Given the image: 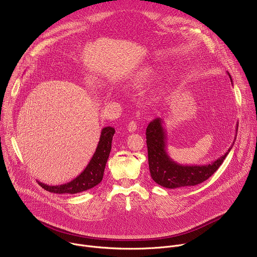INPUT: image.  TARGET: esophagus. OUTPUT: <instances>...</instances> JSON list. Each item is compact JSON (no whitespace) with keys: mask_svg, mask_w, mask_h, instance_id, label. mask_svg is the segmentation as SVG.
Masks as SVG:
<instances>
[{"mask_svg":"<svg viewBox=\"0 0 257 257\" xmlns=\"http://www.w3.org/2000/svg\"><path fill=\"white\" fill-rule=\"evenodd\" d=\"M127 128H128V130H129L130 132H134V131L137 129V124H136V122L131 121V122L128 124Z\"/></svg>","mask_w":257,"mask_h":257,"instance_id":"obj_1","label":"esophagus"}]
</instances>
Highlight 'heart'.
Listing matches in <instances>:
<instances>
[{"label": "heart", "instance_id": "obj_1", "mask_svg": "<svg viewBox=\"0 0 257 257\" xmlns=\"http://www.w3.org/2000/svg\"><path fill=\"white\" fill-rule=\"evenodd\" d=\"M153 75H154L153 70L151 68H146L145 70L138 73V74L133 78V80L130 82V85L133 88L142 87L144 84H146L152 79Z\"/></svg>", "mask_w": 257, "mask_h": 257}]
</instances>
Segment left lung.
<instances>
[{
  "label": "left lung",
  "instance_id": "left-lung-1",
  "mask_svg": "<svg viewBox=\"0 0 257 257\" xmlns=\"http://www.w3.org/2000/svg\"><path fill=\"white\" fill-rule=\"evenodd\" d=\"M231 82L230 73L227 72ZM163 119L156 118L146 128V144H148L149 166L153 180L159 185L166 188H181L195 186L207 180L224 162L232 150L237 137L238 124L236 126V135L233 144L227 153L216 161L208 165L187 166L180 165L170 158L167 153V134Z\"/></svg>",
  "mask_w": 257,
  "mask_h": 257
}]
</instances>
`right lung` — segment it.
<instances>
[{
	"label": "right lung",
	"mask_w": 257,
	"mask_h": 257,
	"mask_svg": "<svg viewBox=\"0 0 257 257\" xmlns=\"http://www.w3.org/2000/svg\"><path fill=\"white\" fill-rule=\"evenodd\" d=\"M114 134L115 129L113 127L108 126L101 129L98 144L90 162L83 170V172L75 179L65 183V184L55 186L48 185L43 182L38 181L39 184L47 191L57 194H75L93 188L99 184L102 180L105 164L107 162L109 153H111Z\"/></svg>",
	"instance_id": "1"
}]
</instances>
